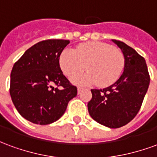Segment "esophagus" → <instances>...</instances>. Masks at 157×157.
Masks as SVG:
<instances>
[{"label": "esophagus", "mask_w": 157, "mask_h": 157, "mask_svg": "<svg viewBox=\"0 0 157 157\" xmlns=\"http://www.w3.org/2000/svg\"><path fill=\"white\" fill-rule=\"evenodd\" d=\"M82 86H78V88H77V91H78V93H80V92H81V91H82Z\"/></svg>", "instance_id": "34e87169"}]
</instances>
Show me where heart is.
<instances>
[{
	"label": "heart",
	"mask_w": 157,
	"mask_h": 157,
	"mask_svg": "<svg viewBox=\"0 0 157 157\" xmlns=\"http://www.w3.org/2000/svg\"><path fill=\"white\" fill-rule=\"evenodd\" d=\"M65 75L72 77L85 70L88 73L75 76L72 81L88 84L97 82L100 86H109L119 78L124 65V58L118 48L102 42H87L77 46L75 51L65 49L59 59Z\"/></svg>",
	"instance_id": "obj_1"
}]
</instances>
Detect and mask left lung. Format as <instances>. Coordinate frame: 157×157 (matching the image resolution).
<instances>
[{
    "label": "left lung",
    "instance_id": "1",
    "mask_svg": "<svg viewBox=\"0 0 157 157\" xmlns=\"http://www.w3.org/2000/svg\"><path fill=\"white\" fill-rule=\"evenodd\" d=\"M124 56V70L120 78L109 87L92 89L87 104L89 114L95 121L109 128L124 126L141 108L150 84L145 59L124 42L112 39Z\"/></svg>",
    "mask_w": 157,
    "mask_h": 157
}]
</instances>
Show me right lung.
Here are the masks:
<instances>
[{
	"instance_id": "add662e5",
	"label": "right lung",
	"mask_w": 157,
	"mask_h": 157,
	"mask_svg": "<svg viewBox=\"0 0 157 157\" xmlns=\"http://www.w3.org/2000/svg\"><path fill=\"white\" fill-rule=\"evenodd\" d=\"M69 40L39 42L22 55L11 72L10 95L17 110L33 124H49L65 113L77 88L63 75L59 55Z\"/></svg>"
}]
</instances>
